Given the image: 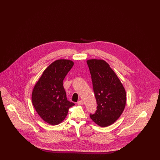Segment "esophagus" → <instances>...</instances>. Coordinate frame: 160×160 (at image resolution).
Here are the masks:
<instances>
[{"label":"esophagus","instance_id":"34e87169","mask_svg":"<svg viewBox=\"0 0 160 160\" xmlns=\"http://www.w3.org/2000/svg\"><path fill=\"white\" fill-rule=\"evenodd\" d=\"M77 104H78V105H83V101H82V100H80V101H78L77 102Z\"/></svg>","mask_w":160,"mask_h":160}]
</instances>
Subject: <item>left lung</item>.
<instances>
[{
    "label": "left lung",
    "mask_w": 160,
    "mask_h": 160,
    "mask_svg": "<svg viewBox=\"0 0 160 160\" xmlns=\"http://www.w3.org/2000/svg\"><path fill=\"white\" fill-rule=\"evenodd\" d=\"M97 101V110L90 114L100 127L113 123L121 115L126 104V92L121 81L106 61H87Z\"/></svg>",
    "instance_id": "8db88e82"
}]
</instances>
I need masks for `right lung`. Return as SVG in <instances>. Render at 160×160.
<instances>
[{
  "mask_svg": "<svg viewBox=\"0 0 160 160\" xmlns=\"http://www.w3.org/2000/svg\"><path fill=\"white\" fill-rule=\"evenodd\" d=\"M74 65L65 59L54 61L45 69L35 84L32 101L38 114L50 125L60 123L74 103L67 99L63 80Z\"/></svg>",
  "mask_w": 160,
  "mask_h": 160,
  "instance_id": "add662e5",
  "label": "right lung"
}]
</instances>
